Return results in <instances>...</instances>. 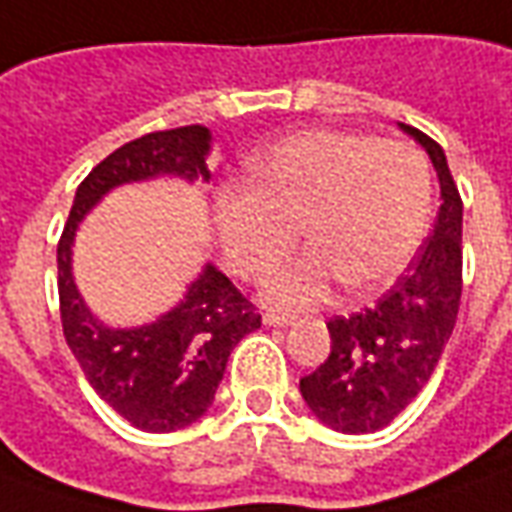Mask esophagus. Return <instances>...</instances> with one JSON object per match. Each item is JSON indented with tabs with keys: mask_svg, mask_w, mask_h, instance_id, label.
<instances>
[{
	"mask_svg": "<svg viewBox=\"0 0 512 512\" xmlns=\"http://www.w3.org/2000/svg\"><path fill=\"white\" fill-rule=\"evenodd\" d=\"M293 321H296V318L282 316V313H266V316H263V324H266V327H291Z\"/></svg>",
	"mask_w": 512,
	"mask_h": 512,
	"instance_id": "esophagus-1",
	"label": "esophagus"
}]
</instances>
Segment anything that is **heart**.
Instances as JSON below:
<instances>
[{"label": "heart", "instance_id": "b5f03b06", "mask_svg": "<svg viewBox=\"0 0 512 512\" xmlns=\"http://www.w3.org/2000/svg\"><path fill=\"white\" fill-rule=\"evenodd\" d=\"M252 182L221 185L213 224L227 266L257 280L296 244L305 255L263 285L277 307H310L343 280L352 291L393 282L424 244L432 171L416 146L371 135L310 130L257 152Z\"/></svg>", "mask_w": 512, "mask_h": 512}]
</instances>
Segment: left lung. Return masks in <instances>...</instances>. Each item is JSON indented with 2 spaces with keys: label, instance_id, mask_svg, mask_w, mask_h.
Here are the masks:
<instances>
[{
  "label": "left lung",
  "instance_id": "left-lung-1",
  "mask_svg": "<svg viewBox=\"0 0 512 512\" xmlns=\"http://www.w3.org/2000/svg\"><path fill=\"white\" fill-rule=\"evenodd\" d=\"M399 130L430 155L443 202L405 274L366 310L330 318V355L299 380L313 416L343 435L382 430L416 399L452 338L463 291V202L446 155L416 127Z\"/></svg>",
  "mask_w": 512,
  "mask_h": 512
}]
</instances>
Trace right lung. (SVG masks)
Returning <instances> with one entry per match:
<instances>
[{
	"label": "right lung",
	"mask_w": 512,
	"mask_h": 512,
	"mask_svg": "<svg viewBox=\"0 0 512 512\" xmlns=\"http://www.w3.org/2000/svg\"><path fill=\"white\" fill-rule=\"evenodd\" d=\"M213 135L191 124L149 132L116 149L74 194L57 244V293L69 349L85 380L124 421L144 432H174L205 416L216 399L230 352L260 327L252 302L219 268L205 263L177 305L138 327H110L74 282V238L85 216L113 188L157 177L210 182Z\"/></svg>",
	"instance_id": "1"
}]
</instances>
